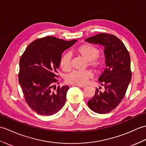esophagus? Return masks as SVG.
Masks as SVG:
<instances>
[{
	"mask_svg": "<svg viewBox=\"0 0 146 146\" xmlns=\"http://www.w3.org/2000/svg\"><path fill=\"white\" fill-rule=\"evenodd\" d=\"M76 86H78V87H80V88H84L86 86L85 85H76Z\"/></svg>",
	"mask_w": 146,
	"mask_h": 146,
	"instance_id": "1",
	"label": "esophagus"
}]
</instances>
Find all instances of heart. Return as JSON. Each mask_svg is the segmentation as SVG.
Segmentation results:
<instances>
[{
	"mask_svg": "<svg viewBox=\"0 0 146 146\" xmlns=\"http://www.w3.org/2000/svg\"><path fill=\"white\" fill-rule=\"evenodd\" d=\"M78 55L87 61L88 65L93 70L99 71L104 65V60L99 55L100 49L90 43H84L74 50ZM60 66L65 72H68L72 68V57L68 53H65L61 56ZM93 76V73L90 70L83 72L74 71L66 76L65 80L68 84L75 85H84L87 81Z\"/></svg>",
	"mask_w": 146,
	"mask_h": 146,
	"instance_id": "obj_1",
	"label": "heart"
}]
</instances>
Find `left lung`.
Masks as SVG:
<instances>
[{
    "instance_id": "1",
    "label": "left lung",
    "mask_w": 146,
    "mask_h": 146,
    "mask_svg": "<svg viewBox=\"0 0 146 146\" xmlns=\"http://www.w3.org/2000/svg\"><path fill=\"white\" fill-rule=\"evenodd\" d=\"M85 41L104 46L106 66L98 79L105 90L101 92L96 88L88 105L96 113H110L123 100L131 80L129 53L123 42L110 33H100Z\"/></svg>"
}]
</instances>
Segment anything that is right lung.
Returning <instances> with one entry per match:
<instances>
[{
    "instance_id": "add662e5",
    "label": "right lung",
    "mask_w": 146,
    "mask_h": 146,
    "mask_svg": "<svg viewBox=\"0 0 146 146\" xmlns=\"http://www.w3.org/2000/svg\"><path fill=\"white\" fill-rule=\"evenodd\" d=\"M76 41L47 36L30 43L20 57L19 84L26 103L37 114L50 116L65 104L69 86L56 88L57 70L62 53Z\"/></svg>"
}]
</instances>
